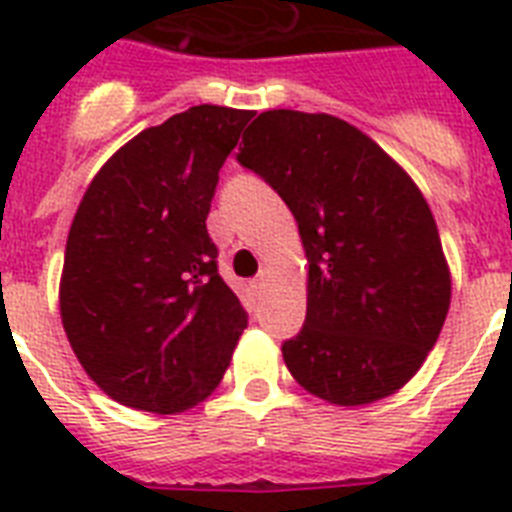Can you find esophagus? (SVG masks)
Returning a JSON list of instances; mask_svg holds the SVG:
<instances>
[{
    "mask_svg": "<svg viewBox=\"0 0 512 512\" xmlns=\"http://www.w3.org/2000/svg\"><path fill=\"white\" fill-rule=\"evenodd\" d=\"M263 287H265V276H257V279H252V289H255V292H260Z\"/></svg>",
    "mask_w": 512,
    "mask_h": 512,
    "instance_id": "1",
    "label": "esophagus"
}]
</instances>
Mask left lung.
<instances>
[{
    "mask_svg": "<svg viewBox=\"0 0 512 512\" xmlns=\"http://www.w3.org/2000/svg\"><path fill=\"white\" fill-rule=\"evenodd\" d=\"M241 143L239 162L287 201L308 257L305 324L281 345L287 369L327 404L393 396L436 345L452 300L425 196L337 116L265 111Z\"/></svg>",
    "mask_w": 512,
    "mask_h": 512,
    "instance_id": "8db88e82",
    "label": "left lung"
}]
</instances>
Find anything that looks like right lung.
<instances>
[{"instance_id":"add662e5","label":"right lung","mask_w":512,"mask_h":512,"mask_svg":"<svg viewBox=\"0 0 512 512\" xmlns=\"http://www.w3.org/2000/svg\"><path fill=\"white\" fill-rule=\"evenodd\" d=\"M252 111L193 106L124 143L68 231L60 319L106 396L154 414L220 385L247 327L207 233L217 172Z\"/></svg>"}]
</instances>
